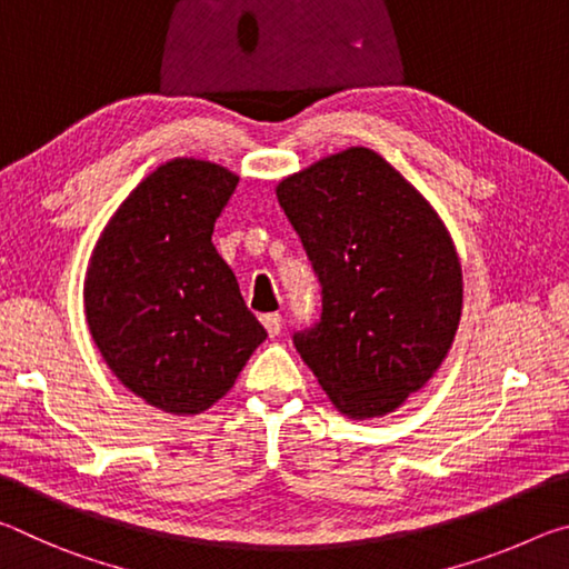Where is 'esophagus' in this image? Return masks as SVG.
<instances>
[{
    "mask_svg": "<svg viewBox=\"0 0 569 569\" xmlns=\"http://www.w3.org/2000/svg\"><path fill=\"white\" fill-rule=\"evenodd\" d=\"M261 323L266 326L268 336H278V333H281V329H283V319H281V313H266L263 319H261Z\"/></svg>",
    "mask_w": 569,
    "mask_h": 569,
    "instance_id": "esophagus-1",
    "label": "esophagus"
}]
</instances>
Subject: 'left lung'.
<instances>
[{
	"label": "left lung",
	"mask_w": 569,
	"mask_h": 569,
	"mask_svg": "<svg viewBox=\"0 0 569 569\" xmlns=\"http://www.w3.org/2000/svg\"><path fill=\"white\" fill-rule=\"evenodd\" d=\"M321 283V319L293 333L349 419L383 417L435 377L461 316V266L427 198L379 152L349 148L276 188Z\"/></svg>",
	"instance_id": "8db88e82"
}]
</instances>
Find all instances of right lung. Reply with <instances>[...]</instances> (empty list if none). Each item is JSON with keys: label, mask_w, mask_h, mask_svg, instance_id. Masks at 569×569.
<instances>
[{"label": "right lung", "mask_w": 569, "mask_h": 569, "mask_svg": "<svg viewBox=\"0 0 569 569\" xmlns=\"http://www.w3.org/2000/svg\"><path fill=\"white\" fill-rule=\"evenodd\" d=\"M236 186V172L208 160L160 166L104 226L84 278L104 363L134 397L178 417L223 399L268 336L213 246Z\"/></svg>", "instance_id": "add662e5"}]
</instances>
